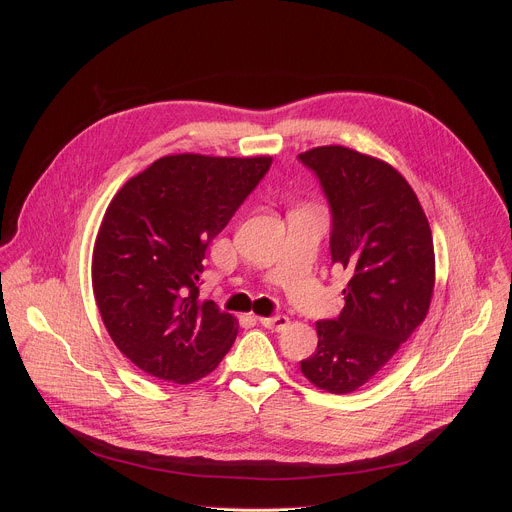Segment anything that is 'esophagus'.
Returning <instances> with one entry per match:
<instances>
[{
	"label": "esophagus",
	"mask_w": 512,
	"mask_h": 512,
	"mask_svg": "<svg viewBox=\"0 0 512 512\" xmlns=\"http://www.w3.org/2000/svg\"><path fill=\"white\" fill-rule=\"evenodd\" d=\"M259 324L272 332H280L288 326V317L286 315H274V317H259Z\"/></svg>",
	"instance_id": "1"
}]
</instances>
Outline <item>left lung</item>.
Wrapping results in <instances>:
<instances>
[{
    "label": "left lung",
    "instance_id": "obj_1",
    "mask_svg": "<svg viewBox=\"0 0 512 512\" xmlns=\"http://www.w3.org/2000/svg\"><path fill=\"white\" fill-rule=\"evenodd\" d=\"M330 207L332 265L348 280L336 319H321L317 348L301 361L321 390L348 394L398 353L427 315L434 292V240L409 182L384 161L340 145L299 155Z\"/></svg>",
    "mask_w": 512,
    "mask_h": 512
}]
</instances>
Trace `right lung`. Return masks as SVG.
<instances>
[{
    "instance_id": "right-lung-1",
    "label": "right lung",
    "mask_w": 512,
    "mask_h": 512,
    "mask_svg": "<svg viewBox=\"0 0 512 512\" xmlns=\"http://www.w3.org/2000/svg\"><path fill=\"white\" fill-rule=\"evenodd\" d=\"M272 157H161L107 207L93 249V294L120 353L153 378L191 384L236 338L230 313L199 301L209 242L255 191Z\"/></svg>"
}]
</instances>
